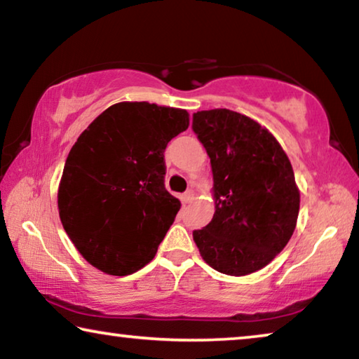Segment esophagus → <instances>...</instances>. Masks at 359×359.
<instances>
[{"label": "esophagus", "mask_w": 359, "mask_h": 359, "mask_svg": "<svg viewBox=\"0 0 359 359\" xmlns=\"http://www.w3.org/2000/svg\"><path fill=\"white\" fill-rule=\"evenodd\" d=\"M193 198H195V191H193V190H187V191L184 193V195H182V201H184V203H190V201L193 200Z\"/></svg>", "instance_id": "34e87169"}]
</instances>
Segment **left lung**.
Wrapping results in <instances>:
<instances>
[{"mask_svg": "<svg viewBox=\"0 0 359 359\" xmlns=\"http://www.w3.org/2000/svg\"><path fill=\"white\" fill-rule=\"evenodd\" d=\"M191 129L214 175V217L193 231L201 257L231 276L264 269L297 224L300 193L291 161L269 130L226 108L193 113Z\"/></svg>", "mask_w": 359, "mask_h": 359, "instance_id": "1", "label": "left lung"}]
</instances>
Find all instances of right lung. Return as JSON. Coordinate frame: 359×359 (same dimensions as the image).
<instances>
[{"instance_id":"obj_1","label":"right lung","mask_w":359,"mask_h":359,"mask_svg":"<svg viewBox=\"0 0 359 359\" xmlns=\"http://www.w3.org/2000/svg\"><path fill=\"white\" fill-rule=\"evenodd\" d=\"M189 128V113L119 102L94 119L68 153L59 215L79 254L126 276L155 257L180 209L164 187V150Z\"/></svg>"}]
</instances>
